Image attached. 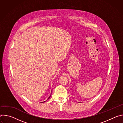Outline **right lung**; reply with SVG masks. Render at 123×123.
Here are the masks:
<instances>
[{"label":"right lung","instance_id":"1","mask_svg":"<svg viewBox=\"0 0 123 123\" xmlns=\"http://www.w3.org/2000/svg\"><path fill=\"white\" fill-rule=\"evenodd\" d=\"M51 94H50V95L49 96V97L48 98V99H49V98L50 97V96H51ZM45 102V101H44V102H42V103H43V102Z\"/></svg>","mask_w":123,"mask_h":123}]
</instances>
